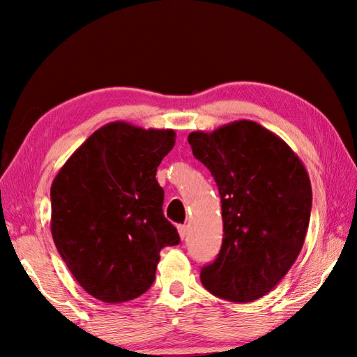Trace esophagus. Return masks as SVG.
Returning a JSON list of instances; mask_svg holds the SVG:
<instances>
[{"instance_id": "obj_1", "label": "esophagus", "mask_w": 357, "mask_h": 357, "mask_svg": "<svg viewBox=\"0 0 357 357\" xmlns=\"http://www.w3.org/2000/svg\"><path fill=\"white\" fill-rule=\"evenodd\" d=\"M178 233L181 239H185L187 234H188V227L187 225H178Z\"/></svg>"}]
</instances>
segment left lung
<instances>
[{"label": "left lung", "mask_w": 357, "mask_h": 357, "mask_svg": "<svg viewBox=\"0 0 357 357\" xmlns=\"http://www.w3.org/2000/svg\"><path fill=\"white\" fill-rule=\"evenodd\" d=\"M188 144L215 178L222 204V247L201 270V282L227 301L259 299L304 245L312 211L305 167L285 141L248 119L192 132Z\"/></svg>", "instance_id": "8db88e82"}]
</instances>
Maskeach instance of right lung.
I'll return each mask as SVG.
<instances>
[{
  "label": "right lung",
  "mask_w": 357,
  "mask_h": 357,
  "mask_svg": "<svg viewBox=\"0 0 357 357\" xmlns=\"http://www.w3.org/2000/svg\"><path fill=\"white\" fill-rule=\"evenodd\" d=\"M174 138L169 128L109 123L53 179V242L73 278L96 299L121 304L146 293L161 250L179 244L164 218V190L156 181Z\"/></svg>",
  "instance_id": "right-lung-1"
}]
</instances>
